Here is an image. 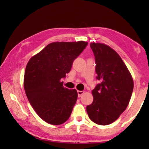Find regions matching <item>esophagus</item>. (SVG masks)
<instances>
[{
    "instance_id": "obj_1",
    "label": "esophagus",
    "mask_w": 149,
    "mask_h": 149,
    "mask_svg": "<svg viewBox=\"0 0 149 149\" xmlns=\"http://www.w3.org/2000/svg\"><path fill=\"white\" fill-rule=\"evenodd\" d=\"M77 93H78V96L79 97H81V95H82L83 93H85V91H77Z\"/></svg>"
}]
</instances>
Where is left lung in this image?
Listing matches in <instances>:
<instances>
[{
  "label": "left lung",
  "instance_id": "1",
  "mask_svg": "<svg viewBox=\"0 0 149 149\" xmlns=\"http://www.w3.org/2000/svg\"><path fill=\"white\" fill-rule=\"evenodd\" d=\"M95 72L100 83L93 89L92 104L87 106L95 123L107 125L116 121L129 104L134 89L132 74L119 55L107 45L91 42Z\"/></svg>",
  "mask_w": 149,
  "mask_h": 149
}]
</instances>
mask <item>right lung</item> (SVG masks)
<instances>
[{"label": "right lung", "instance_id": "1", "mask_svg": "<svg viewBox=\"0 0 149 149\" xmlns=\"http://www.w3.org/2000/svg\"><path fill=\"white\" fill-rule=\"evenodd\" d=\"M88 42H54L28 61L24 86L26 96L37 115L47 123L60 125L70 117L78 93L63 86L72 63Z\"/></svg>", "mask_w": 149, "mask_h": 149}]
</instances>
